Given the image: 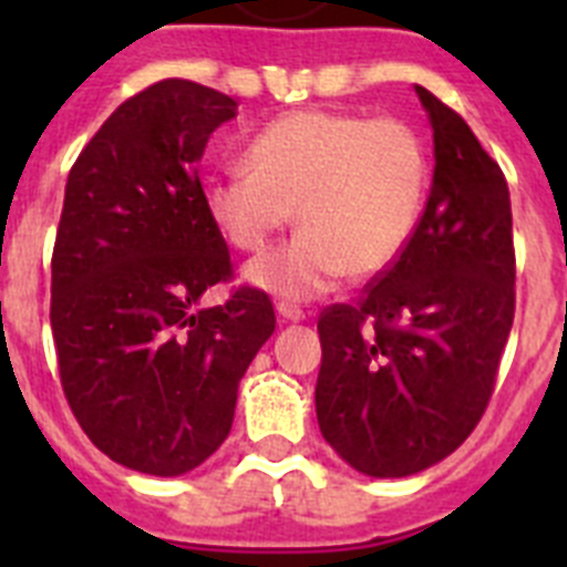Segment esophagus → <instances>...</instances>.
<instances>
[{
  "mask_svg": "<svg viewBox=\"0 0 567 567\" xmlns=\"http://www.w3.org/2000/svg\"><path fill=\"white\" fill-rule=\"evenodd\" d=\"M275 309H278L280 318H284V320H292V323H298V320L307 318V312H303V309L295 307V303H284V300H280V303H278V307H275Z\"/></svg>",
  "mask_w": 567,
  "mask_h": 567,
  "instance_id": "obj_1",
  "label": "esophagus"
}]
</instances>
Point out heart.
Segmentation results:
<instances>
[{
    "instance_id": "obj_1",
    "label": "heart",
    "mask_w": 567,
    "mask_h": 567,
    "mask_svg": "<svg viewBox=\"0 0 567 567\" xmlns=\"http://www.w3.org/2000/svg\"><path fill=\"white\" fill-rule=\"evenodd\" d=\"M429 187L420 135L400 118L295 110L258 130L247 167L207 184V213L240 252H260L298 215L300 233L247 267V280L312 298L374 278L409 247Z\"/></svg>"
}]
</instances>
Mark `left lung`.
Returning a JSON list of instances; mask_svg holds the SVG:
<instances>
[{
	"label": "left lung",
	"mask_w": 567,
	"mask_h": 567,
	"mask_svg": "<svg viewBox=\"0 0 567 567\" xmlns=\"http://www.w3.org/2000/svg\"><path fill=\"white\" fill-rule=\"evenodd\" d=\"M414 90L434 130L417 229L358 303L318 318L320 434L369 477H409L463 445L494 392L517 303L503 169L463 115Z\"/></svg>",
	"instance_id": "obj_1"
}]
</instances>
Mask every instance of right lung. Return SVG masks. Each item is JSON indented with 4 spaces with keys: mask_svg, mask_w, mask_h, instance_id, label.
Here are the masks:
<instances>
[{
    "mask_svg": "<svg viewBox=\"0 0 567 567\" xmlns=\"http://www.w3.org/2000/svg\"><path fill=\"white\" fill-rule=\"evenodd\" d=\"M235 99L164 79L115 107L68 175L50 329L70 412L99 452L178 477L227 440L238 383L275 332L267 292L233 278L198 162Z\"/></svg>",
    "mask_w": 567,
    "mask_h": 567,
    "instance_id": "obj_1",
    "label": "right lung"
}]
</instances>
